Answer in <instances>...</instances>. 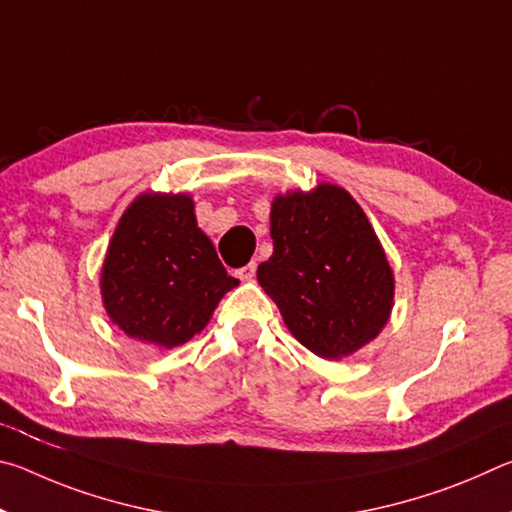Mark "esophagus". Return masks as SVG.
Masks as SVG:
<instances>
[{"instance_id": "34e87169", "label": "esophagus", "mask_w": 512, "mask_h": 512, "mask_svg": "<svg viewBox=\"0 0 512 512\" xmlns=\"http://www.w3.org/2000/svg\"><path fill=\"white\" fill-rule=\"evenodd\" d=\"M255 271H257V264L250 262V264L239 268L237 277H239V280H244V282H250V280H253V277H255Z\"/></svg>"}]
</instances>
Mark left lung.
I'll list each match as a JSON object with an SVG mask.
<instances>
[{
  "label": "left lung",
  "mask_w": 512,
  "mask_h": 512,
  "mask_svg": "<svg viewBox=\"0 0 512 512\" xmlns=\"http://www.w3.org/2000/svg\"><path fill=\"white\" fill-rule=\"evenodd\" d=\"M273 255L257 282L289 332L320 359L350 357L386 327L395 275L375 228L350 192L318 183L271 203Z\"/></svg>",
  "instance_id": "left-lung-1"
}]
</instances>
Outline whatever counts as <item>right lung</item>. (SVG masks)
I'll return each instance as SVG.
<instances>
[{
	"mask_svg": "<svg viewBox=\"0 0 512 512\" xmlns=\"http://www.w3.org/2000/svg\"><path fill=\"white\" fill-rule=\"evenodd\" d=\"M99 284L121 332L171 350L203 332L239 280L198 228L192 196L144 192L112 232Z\"/></svg>",
	"mask_w": 512,
	"mask_h": 512,
	"instance_id": "1",
	"label": "right lung"
}]
</instances>
